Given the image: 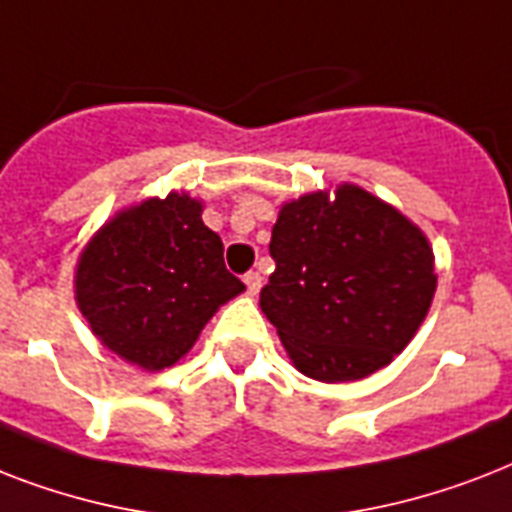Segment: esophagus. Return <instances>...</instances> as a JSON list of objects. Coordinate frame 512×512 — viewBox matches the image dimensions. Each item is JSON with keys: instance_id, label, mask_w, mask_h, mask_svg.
I'll return each instance as SVG.
<instances>
[{"instance_id": "obj_1", "label": "esophagus", "mask_w": 512, "mask_h": 512, "mask_svg": "<svg viewBox=\"0 0 512 512\" xmlns=\"http://www.w3.org/2000/svg\"><path fill=\"white\" fill-rule=\"evenodd\" d=\"M244 284H247L249 295H257V292H260V287H263V276H260L257 271L244 273Z\"/></svg>"}]
</instances>
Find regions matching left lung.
<instances>
[{
  "instance_id": "obj_1",
  "label": "left lung",
  "mask_w": 512,
  "mask_h": 512,
  "mask_svg": "<svg viewBox=\"0 0 512 512\" xmlns=\"http://www.w3.org/2000/svg\"><path fill=\"white\" fill-rule=\"evenodd\" d=\"M276 271L260 305L289 358L321 382L390 364L425 319L433 249L401 212L356 185L284 204L271 233Z\"/></svg>"
}]
</instances>
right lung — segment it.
I'll return each instance as SVG.
<instances>
[{
  "mask_svg": "<svg viewBox=\"0 0 512 512\" xmlns=\"http://www.w3.org/2000/svg\"><path fill=\"white\" fill-rule=\"evenodd\" d=\"M241 289L223 263V241L185 193L116 215L76 271V303L92 332L151 372L185 356L212 313Z\"/></svg>",
  "mask_w": 512,
  "mask_h": 512,
  "instance_id": "obj_1",
  "label": "right lung"
}]
</instances>
